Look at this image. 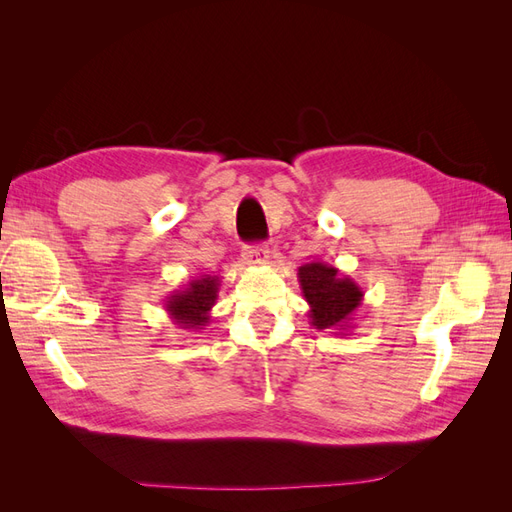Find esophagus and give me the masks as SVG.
Here are the masks:
<instances>
[{
    "mask_svg": "<svg viewBox=\"0 0 512 512\" xmlns=\"http://www.w3.org/2000/svg\"><path fill=\"white\" fill-rule=\"evenodd\" d=\"M243 262L250 267H260V265H267L269 262V247L267 245H250L245 247L243 252Z\"/></svg>",
    "mask_w": 512,
    "mask_h": 512,
    "instance_id": "esophagus-1",
    "label": "esophagus"
}]
</instances>
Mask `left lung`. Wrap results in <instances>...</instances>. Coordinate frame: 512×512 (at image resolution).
Segmentation results:
<instances>
[{
	"label": "left lung",
	"mask_w": 512,
	"mask_h": 512,
	"mask_svg": "<svg viewBox=\"0 0 512 512\" xmlns=\"http://www.w3.org/2000/svg\"><path fill=\"white\" fill-rule=\"evenodd\" d=\"M299 284L309 305V324L318 331L346 335L363 305L365 290L350 275H342L327 262H305L299 267Z\"/></svg>",
	"instance_id": "1"
}]
</instances>
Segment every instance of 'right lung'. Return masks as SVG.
Masks as SVG:
<instances>
[{
    "label": "right lung",
    "instance_id": "obj_1",
    "mask_svg": "<svg viewBox=\"0 0 512 512\" xmlns=\"http://www.w3.org/2000/svg\"><path fill=\"white\" fill-rule=\"evenodd\" d=\"M218 292V275H200L181 290L170 292L164 299V309L179 329H203L211 320V309L218 301Z\"/></svg>",
    "mask_w": 512,
    "mask_h": 512
}]
</instances>
